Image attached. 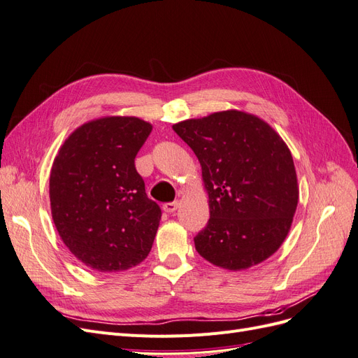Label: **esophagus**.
Here are the masks:
<instances>
[{
  "label": "esophagus",
  "mask_w": 358,
  "mask_h": 358,
  "mask_svg": "<svg viewBox=\"0 0 358 358\" xmlns=\"http://www.w3.org/2000/svg\"><path fill=\"white\" fill-rule=\"evenodd\" d=\"M178 208H179V201H171V203H166L164 206H162V209H164V212H167V213L176 212Z\"/></svg>",
  "instance_id": "1"
}]
</instances>
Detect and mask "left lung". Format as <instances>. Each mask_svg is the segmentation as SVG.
Returning a JSON list of instances; mask_svg holds the SVG:
<instances>
[{
    "label": "left lung",
    "instance_id": "8db88e82",
    "mask_svg": "<svg viewBox=\"0 0 358 358\" xmlns=\"http://www.w3.org/2000/svg\"><path fill=\"white\" fill-rule=\"evenodd\" d=\"M197 155L210 218L197 252L216 267L241 272L284 243L297 209L299 183L287 143L252 113L222 110L173 125Z\"/></svg>",
    "mask_w": 358,
    "mask_h": 358
}]
</instances>
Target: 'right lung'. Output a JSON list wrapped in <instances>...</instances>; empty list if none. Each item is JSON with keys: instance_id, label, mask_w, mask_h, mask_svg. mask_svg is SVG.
<instances>
[{"instance_id": "right-lung-1", "label": "right lung", "mask_w": 358, "mask_h": 358, "mask_svg": "<svg viewBox=\"0 0 358 358\" xmlns=\"http://www.w3.org/2000/svg\"><path fill=\"white\" fill-rule=\"evenodd\" d=\"M152 131L136 116H103L78 127L53 159L49 197L61 241L96 272H122L150 252L161 220L134 158Z\"/></svg>"}]
</instances>
